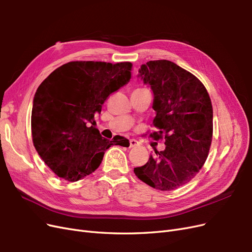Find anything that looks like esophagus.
<instances>
[{"label":"esophagus","instance_id":"esophagus-1","mask_svg":"<svg viewBox=\"0 0 252 252\" xmlns=\"http://www.w3.org/2000/svg\"><path fill=\"white\" fill-rule=\"evenodd\" d=\"M129 143H130V148H133V147H136V146H139L140 145V143L136 141V140H133V139H131L130 141H129Z\"/></svg>","mask_w":252,"mask_h":252}]
</instances>
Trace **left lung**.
<instances>
[{
	"instance_id": "obj_1",
	"label": "left lung",
	"mask_w": 252,
	"mask_h": 252,
	"mask_svg": "<svg viewBox=\"0 0 252 252\" xmlns=\"http://www.w3.org/2000/svg\"><path fill=\"white\" fill-rule=\"evenodd\" d=\"M139 77L154 93L152 124L155 140L164 138L166 148L155 150L134 173L147 185L170 191L191 181L208 157L212 141L213 111L209 94L192 73L167 60L149 61Z\"/></svg>"
}]
</instances>
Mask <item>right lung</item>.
Listing matches in <instances>:
<instances>
[{"instance_id": "obj_1", "label": "right lung", "mask_w": 252, "mask_h": 252, "mask_svg": "<svg viewBox=\"0 0 252 252\" xmlns=\"http://www.w3.org/2000/svg\"><path fill=\"white\" fill-rule=\"evenodd\" d=\"M131 67L129 62L75 61L57 68L36 89L32 141L58 177L77 182L100 166L111 145H128L120 135L111 141L103 138L93 125L106 98L130 80Z\"/></svg>"}]
</instances>
